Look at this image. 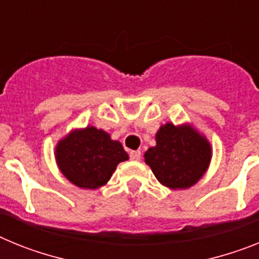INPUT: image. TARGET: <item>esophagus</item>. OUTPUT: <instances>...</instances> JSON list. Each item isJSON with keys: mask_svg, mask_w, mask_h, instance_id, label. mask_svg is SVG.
I'll use <instances>...</instances> for the list:
<instances>
[{"mask_svg": "<svg viewBox=\"0 0 259 259\" xmlns=\"http://www.w3.org/2000/svg\"><path fill=\"white\" fill-rule=\"evenodd\" d=\"M130 158H131L132 161H140L141 152L140 150H132V152L130 153Z\"/></svg>", "mask_w": 259, "mask_h": 259, "instance_id": "esophagus-1", "label": "esophagus"}]
</instances>
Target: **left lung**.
I'll list each match as a JSON object with an SVG mask.
<instances>
[{"label": "left lung", "mask_w": 259, "mask_h": 259, "mask_svg": "<svg viewBox=\"0 0 259 259\" xmlns=\"http://www.w3.org/2000/svg\"><path fill=\"white\" fill-rule=\"evenodd\" d=\"M157 145L145 153L158 182L171 189L192 187L205 174L211 159L210 144L189 125H162L155 136Z\"/></svg>", "instance_id": "1"}]
</instances>
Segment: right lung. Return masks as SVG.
Listing matches in <instances>:
<instances>
[{"label": "right lung", "mask_w": 259, "mask_h": 259, "mask_svg": "<svg viewBox=\"0 0 259 259\" xmlns=\"http://www.w3.org/2000/svg\"><path fill=\"white\" fill-rule=\"evenodd\" d=\"M59 170L72 184L96 189L109 182L119 162L128 154L119 141H113L102 130L87 127L72 131L57 145Z\"/></svg>", "instance_id": "right-lung-1"}]
</instances>
